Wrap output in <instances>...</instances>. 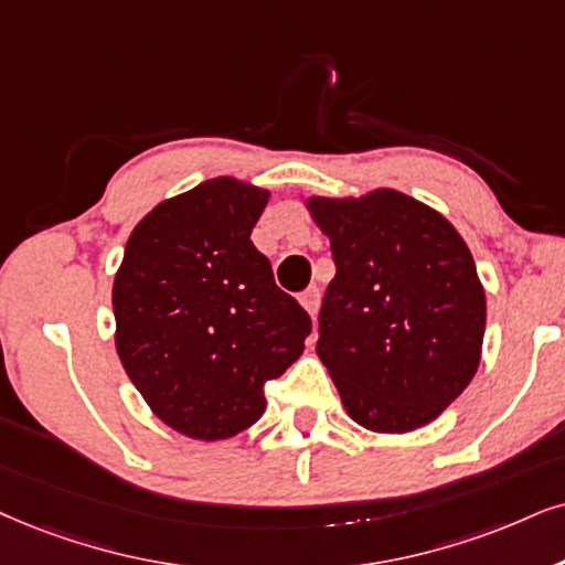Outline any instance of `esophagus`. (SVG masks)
<instances>
[{
	"instance_id": "34e87169",
	"label": "esophagus",
	"mask_w": 565,
	"mask_h": 565,
	"mask_svg": "<svg viewBox=\"0 0 565 565\" xmlns=\"http://www.w3.org/2000/svg\"><path fill=\"white\" fill-rule=\"evenodd\" d=\"M299 302H302L305 310L310 312V318H316V316H318V305H320V291H318V287L305 289L302 295H299Z\"/></svg>"
}]
</instances>
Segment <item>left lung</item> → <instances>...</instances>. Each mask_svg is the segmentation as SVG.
<instances>
[{"mask_svg":"<svg viewBox=\"0 0 565 565\" xmlns=\"http://www.w3.org/2000/svg\"><path fill=\"white\" fill-rule=\"evenodd\" d=\"M335 276L318 356L356 425L409 433L467 388L480 365L484 291L461 234L396 190L310 198Z\"/></svg>","mask_w":565,"mask_h":565,"instance_id":"8db88e82","label":"left lung"}]
</instances>
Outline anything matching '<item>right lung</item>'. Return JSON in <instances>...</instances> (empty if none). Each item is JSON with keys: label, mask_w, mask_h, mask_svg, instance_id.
Wrapping results in <instances>:
<instances>
[{"label": "right lung", "mask_w": 565, "mask_h": 565, "mask_svg": "<svg viewBox=\"0 0 565 565\" xmlns=\"http://www.w3.org/2000/svg\"><path fill=\"white\" fill-rule=\"evenodd\" d=\"M268 192L232 177L163 200L135 226L114 278L117 354L153 414L198 440L232 438L302 354L312 320L249 234Z\"/></svg>", "instance_id": "add662e5"}]
</instances>
